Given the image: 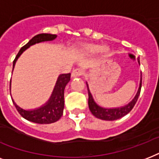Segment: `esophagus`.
Wrapping results in <instances>:
<instances>
[{
    "mask_svg": "<svg viewBox=\"0 0 159 159\" xmlns=\"http://www.w3.org/2000/svg\"><path fill=\"white\" fill-rule=\"evenodd\" d=\"M83 74V71L81 68H76L72 71V77H80Z\"/></svg>",
    "mask_w": 159,
    "mask_h": 159,
    "instance_id": "obj_1",
    "label": "esophagus"
}]
</instances>
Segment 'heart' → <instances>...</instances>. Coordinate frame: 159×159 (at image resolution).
I'll return each instance as SVG.
<instances>
[{
  "mask_svg": "<svg viewBox=\"0 0 159 159\" xmlns=\"http://www.w3.org/2000/svg\"><path fill=\"white\" fill-rule=\"evenodd\" d=\"M105 48L102 45H95V44H88L84 46L83 50L87 54H97L102 51H104Z\"/></svg>",
  "mask_w": 159,
  "mask_h": 159,
  "instance_id": "1",
  "label": "heart"
}]
</instances>
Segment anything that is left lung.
Instances as JSON below:
<instances>
[{"label":"left lung","mask_w":159,"mask_h":159,"mask_svg":"<svg viewBox=\"0 0 159 159\" xmlns=\"http://www.w3.org/2000/svg\"><path fill=\"white\" fill-rule=\"evenodd\" d=\"M87 90H88V106H89V109L92 114L95 117H97L98 119L103 120H116L118 119L123 117L125 115L129 112V111L133 109L135 103L137 102V100L139 98V96L140 94L141 86H142V77L140 79V85H139V91L136 94L135 97L134 98L133 101L129 103L127 106L120 107V108H113V109H106L102 108L101 106L94 102V100L92 98V96L91 94V92L88 88V85L87 83Z\"/></svg>","instance_id":"8db88e82"}]
</instances>
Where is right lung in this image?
Listing matches in <instances>:
<instances>
[{
    "mask_svg": "<svg viewBox=\"0 0 159 159\" xmlns=\"http://www.w3.org/2000/svg\"><path fill=\"white\" fill-rule=\"evenodd\" d=\"M56 37H57L56 34H39L33 37L25 45L20 49L16 58L13 61V68L16 64V60L18 59V57L26 48L37 43L53 40L56 39ZM70 78H71V73H64L60 75L57 78V83L55 85L50 99L40 108L35 109L33 111H25L19 107L14 102V101L12 102L20 115L27 120L37 124H51L56 122L62 116L63 108H64V89L67 82L70 81ZM10 90H11V82H10Z\"/></svg>",
    "mask_w": 159,
    "mask_h": 159,
    "instance_id": "add662e5",
    "label": "right lung"
}]
</instances>
